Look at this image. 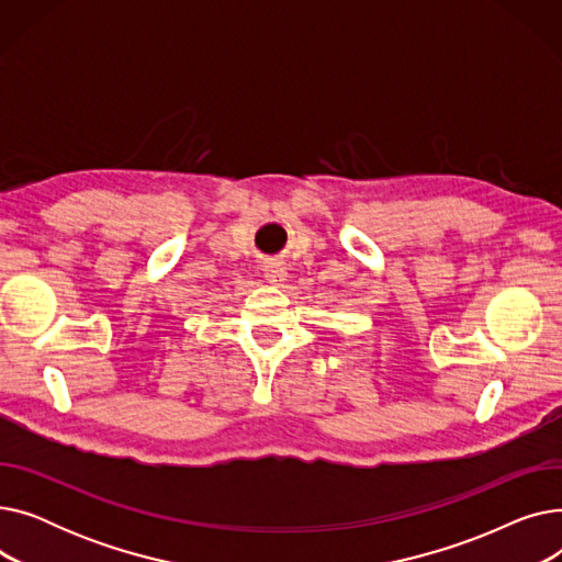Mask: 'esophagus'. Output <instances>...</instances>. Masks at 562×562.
<instances>
[{
	"instance_id": "1",
	"label": "esophagus",
	"mask_w": 562,
	"mask_h": 562,
	"mask_svg": "<svg viewBox=\"0 0 562 562\" xmlns=\"http://www.w3.org/2000/svg\"><path fill=\"white\" fill-rule=\"evenodd\" d=\"M263 278L271 284L280 286L286 280V269L280 261H269V263H263Z\"/></svg>"
}]
</instances>
